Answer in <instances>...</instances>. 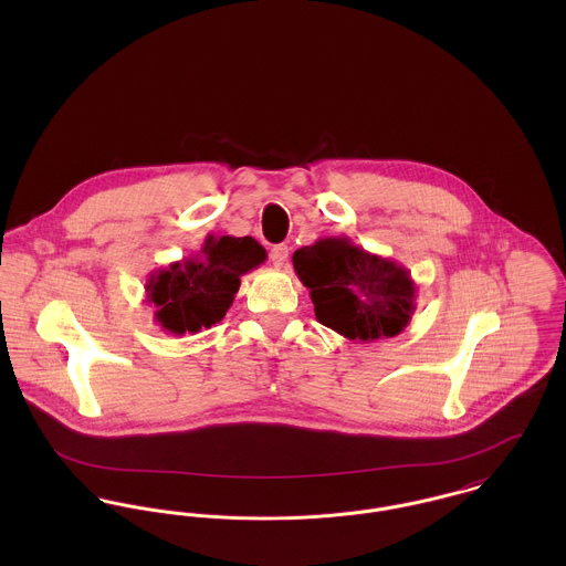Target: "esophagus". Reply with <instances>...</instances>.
<instances>
[{"mask_svg":"<svg viewBox=\"0 0 566 566\" xmlns=\"http://www.w3.org/2000/svg\"><path fill=\"white\" fill-rule=\"evenodd\" d=\"M287 256H290V248L285 243H279L270 250V261L276 265V268H283L287 263Z\"/></svg>","mask_w":566,"mask_h":566,"instance_id":"obj_1","label":"esophagus"}]
</instances>
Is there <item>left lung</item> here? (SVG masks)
<instances>
[{"instance_id": "8db88e82", "label": "left lung", "mask_w": 566, "mask_h": 566, "mask_svg": "<svg viewBox=\"0 0 566 566\" xmlns=\"http://www.w3.org/2000/svg\"><path fill=\"white\" fill-rule=\"evenodd\" d=\"M318 323L353 342L395 337L416 310V283L401 263L348 238H323L292 256Z\"/></svg>"}]
</instances>
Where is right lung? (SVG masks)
I'll list each match as a JSON object with an SVG mask.
<instances>
[{
    "instance_id": "add662e5",
    "label": "right lung",
    "mask_w": 566,
    "mask_h": 566,
    "mask_svg": "<svg viewBox=\"0 0 566 566\" xmlns=\"http://www.w3.org/2000/svg\"><path fill=\"white\" fill-rule=\"evenodd\" d=\"M265 248L252 238L207 235L200 252L174 261L146 281V303L165 333H198L220 323L235 301L242 276L265 261Z\"/></svg>"
}]
</instances>
